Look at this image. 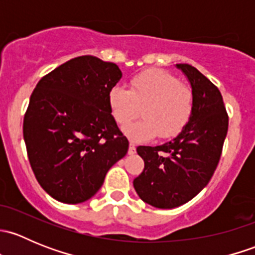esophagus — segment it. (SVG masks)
I'll use <instances>...</instances> for the list:
<instances>
[{
    "label": "esophagus",
    "instance_id": "obj_1",
    "mask_svg": "<svg viewBox=\"0 0 255 255\" xmlns=\"http://www.w3.org/2000/svg\"><path fill=\"white\" fill-rule=\"evenodd\" d=\"M128 154H129V155L135 154V145L133 143L129 144V148H128Z\"/></svg>",
    "mask_w": 255,
    "mask_h": 255
}]
</instances>
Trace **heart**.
Masks as SVG:
<instances>
[{"label":"heart","mask_w":255,"mask_h":255,"mask_svg":"<svg viewBox=\"0 0 255 255\" xmlns=\"http://www.w3.org/2000/svg\"><path fill=\"white\" fill-rule=\"evenodd\" d=\"M107 100L113 118L121 126L132 121L143 106L144 118L123 129L134 142H145L158 134L160 138L175 137L189 123L194 110L191 90L160 69L135 75L130 89L116 85L109 91Z\"/></svg>","instance_id":"obj_1"}]
</instances>
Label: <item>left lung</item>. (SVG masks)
<instances>
[{
	"mask_svg": "<svg viewBox=\"0 0 255 255\" xmlns=\"http://www.w3.org/2000/svg\"><path fill=\"white\" fill-rule=\"evenodd\" d=\"M191 86L189 123L170 142L137 148L144 170L133 181L138 196L156 208H174L194 199L215 173L228 130L220 90L189 64H176Z\"/></svg>",
	"mask_w": 255,
	"mask_h": 255,
	"instance_id": "obj_1",
	"label": "left lung"
}]
</instances>
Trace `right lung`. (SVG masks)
I'll return each mask as SVG.
<instances>
[{"label": "right lung", "instance_id": "1", "mask_svg": "<svg viewBox=\"0 0 255 255\" xmlns=\"http://www.w3.org/2000/svg\"><path fill=\"white\" fill-rule=\"evenodd\" d=\"M121 78L116 64L84 55L54 69L35 86L23 138L33 173L53 199L87 201L127 154L129 143L107 100Z\"/></svg>", "mask_w": 255, "mask_h": 255}]
</instances>
